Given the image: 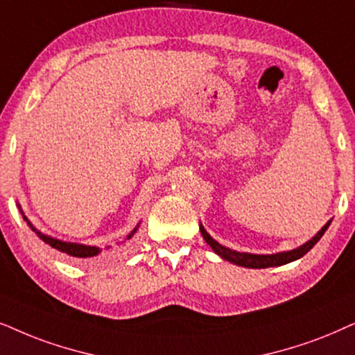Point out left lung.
Wrapping results in <instances>:
<instances>
[{"mask_svg": "<svg viewBox=\"0 0 355 355\" xmlns=\"http://www.w3.org/2000/svg\"><path fill=\"white\" fill-rule=\"evenodd\" d=\"M329 223L331 222L326 223L324 227L320 230L316 236H313L310 241L305 243V245L300 246V248H297V250H292V251H287V252H277V254H266V256L264 254H250V252L232 251L230 248H225V246L220 245V243L215 241V239L205 232L202 225H200V233L207 241V245H210L211 250L217 252L220 257H223L225 261H230V262H233V264L243 266V268L266 269V268H274V266H284V264H287V262L297 261V259H300L302 256H305L306 252L310 251L311 248L320 241V238L323 236L326 230H328Z\"/></svg>", "mask_w": 355, "mask_h": 355, "instance_id": "obj_1", "label": "left lung"}]
</instances>
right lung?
Listing matches in <instances>:
<instances>
[{"label": "right lung", "instance_id": "add662e5", "mask_svg": "<svg viewBox=\"0 0 355 355\" xmlns=\"http://www.w3.org/2000/svg\"><path fill=\"white\" fill-rule=\"evenodd\" d=\"M24 218H26V217H24ZM26 220H27V218H26ZM27 223H29V222H27ZM29 227L32 228V232L37 233V236L42 239L44 243H47L49 246H52V248H55V250L65 252V254L71 256V257H94V256H98L99 252H101L99 248H96V246H85V245H76V243L60 241V239L50 238V236H47V234H42L40 232H37V230H35L34 227H32L31 223H29ZM135 232H137V228L133 230V232H132L130 234H128L127 239H130V238L133 236V233H135Z\"/></svg>", "mask_w": 355, "mask_h": 355}]
</instances>
